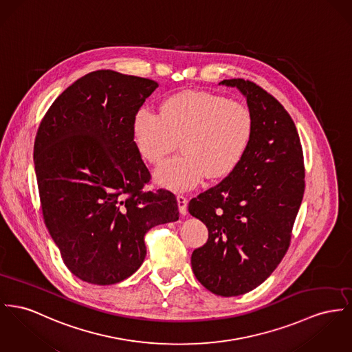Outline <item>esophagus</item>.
Segmentation results:
<instances>
[{"label": "esophagus", "instance_id": "34e87169", "mask_svg": "<svg viewBox=\"0 0 352 352\" xmlns=\"http://www.w3.org/2000/svg\"><path fill=\"white\" fill-rule=\"evenodd\" d=\"M176 200H177V206H179V211H180V213H182V214H187V197H186V196H183V195H177Z\"/></svg>", "mask_w": 352, "mask_h": 352}]
</instances>
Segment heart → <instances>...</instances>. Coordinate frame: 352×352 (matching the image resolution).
Returning <instances> with one entry per match:
<instances>
[{
	"label": "heart",
	"instance_id": "obj_1",
	"mask_svg": "<svg viewBox=\"0 0 352 352\" xmlns=\"http://www.w3.org/2000/svg\"><path fill=\"white\" fill-rule=\"evenodd\" d=\"M251 112L240 102L211 92L166 97L159 113L140 108L132 120V138L141 157L159 164L180 140V152L160 165L155 180L170 190L196 187L206 176H228L243 160L252 138Z\"/></svg>",
	"mask_w": 352,
	"mask_h": 352
}]
</instances>
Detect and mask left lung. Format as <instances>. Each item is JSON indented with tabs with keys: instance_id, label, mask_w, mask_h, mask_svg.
Masks as SVG:
<instances>
[{
	"instance_id": "left-lung-1",
	"label": "left lung",
	"mask_w": 352,
	"mask_h": 352,
	"mask_svg": "<svg viewBox=\"0 0 352 352\" xmlns=\"http://www.w3.org/2000/svg\"><path fill=\"white\" fill-rule=\"evenodd\" d=\"M247 100L252 138L240 164L188 204L208 228L195 250L196 279L220 296H237L265 280L284 258L305 193V164L296 126L280 102L255 82L223 80Z\"/></svg>"
}]
</instances>
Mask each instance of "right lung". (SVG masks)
<instances>
[{"label": "right lung", "instance_id": "add662e5", "mask_svg": "<svg viewBox=\"0 0 352 352\" xmlns=\"http://www.w3.org/2000/svg\"><path fill=\"white\" fill-rule=\"evenodd\" d=\"M159 87L149 78L97 71L74 81L43 118L34 169L47 231L81 280L109 285L140 268L144 236L179 220L166 189L144 192L151 179L132 120Z\"/></svg>", "mask_w": 352, "mask_h": 352}]
</instances>
